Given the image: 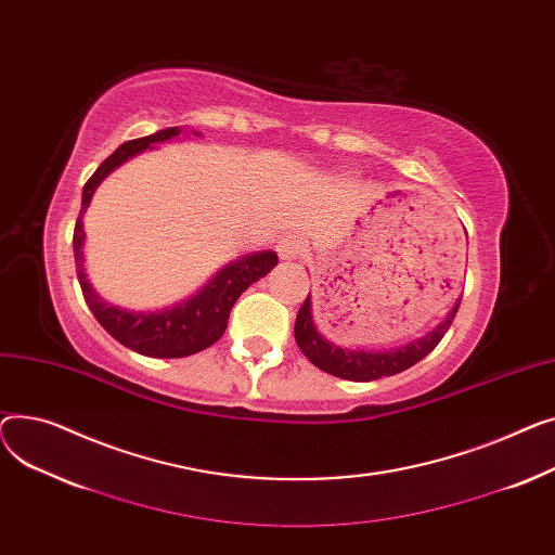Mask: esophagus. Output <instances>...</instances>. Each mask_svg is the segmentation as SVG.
<instances>
[{
	"label": "esophagus",
	"mask_w": 555,
	"mask_h": 555,
	"mask_svg": "<svg viewBox=\"0 0 555 555\" xmlns=\"http://www.w3.org/2000/svg\"><path fill=\"white\" fill-rule=\"evenodd\" d=\"M305 250V242L296 235H286L278 242V255L284 262H293V259H298Z\"/></svg>",
	"instance_id": "34e87169"
}]
</instances>
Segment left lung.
I'll list each match as a JSON object with an SVG mask.
<instances>
[{
  "label": "left lung",
  "instance_id": "8db88e82",
  "mask_svg": "<svg viewBox=\"0 0 555 555\" xmlns=\"http://www.w3.org/2000/svg\"><path fill=\"white\" fill-rule=\"evenodd\" d=\"M460 302L462 298L452 305L448 315L426 336H421L401 347L372 351V349L340 347L324 338L313 322L311 293H309L296 318V343L318 370L327 372L332 376H338L345 380H376L380 376H395L399 372H405L414 363H418L421 358H426L439 345V340L450 330L454 315H457Z\"/></svg>",
  "mask_w": 555,
  "mask_h": 555
}]
</instances>
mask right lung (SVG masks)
Here are the masks:
<instances>
[{"instance_id": "1", "label": "right lung", "mask_w": 555, "mask_h": 555, "mask_svg": "<svg viewBox=\"0 0 555 555\" xmlns=\"http://www.w3.org/2000/svg\"><path fill=\"white\" fill-rule=\"evenodd\" d=\"M183 132L181 127H166L158 132L122 143L112 156H107L101 168H98L91 179L82 188V208L76 221L74 231V257H76V271L78 282L82 288V296L95 320L103 324V330L114 336L120 345L129 347L137 353L152 356V358H183L197 351H204L212 343H217L225 327L231 309L237 302L242 293L257 280H262L275 264L278 255L275 250H259L237 257L235 262L219 269L210 282H206L194 296L156 311H132L122 309L105 298H101L87 280L85 271V223L82 217L91 204L95 188L105 181L125 160L134 158L137 154L152 150L156 143H166L177 139ZM194 137H202L199 132H192Z\"/></svg>"}]
</instances>
